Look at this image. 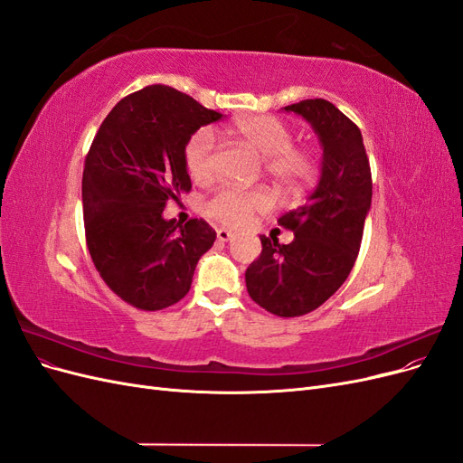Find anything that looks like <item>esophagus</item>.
Returning a JSON list of instances; mask_svg holds the SVG:
<instances>
[{"mask_svg": "<svg viewBox=\"0 0 463 463\" xmlns=\"http://www.w3.org/2000/svg\"><path fill=\"white\" fill-rule=\"evenodd\" d=\"M216 237H218L220 241H230L232 237H233V233L230 230H226V228H218L216 230Z\"/></svg>", "mask_w": 463, "mask_h": 463, "instance_id": "1", "label": "esophagus"}]
</instances>
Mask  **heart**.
Returning a JSON list of instances; mask_svg holds the SVG:
<instances>
[{
    "mask_svg": "<svg viewBox=\"0 0 463 463\" xmlns=\"http://www.w3.org/2000/svg\"><path fill=\"white\" fill-rule=\"evenodd\" d=\"M232 133L247 146L262 154L264 170L282 187L296 189L315 175L317 164L313 154L293 146V131L289 125L270 114H250L235 119ZM184 160L191 179L204 184L213 179L216 164L214 135L208 128L194 131L185 143ZM272 204V197L264 189L222 187L210 197L203 210L223 226H245L250 216L264 213Z\"/></svg>",
    "mask_w": 463,
    "mask_h": 463,
    "instance_id": "1",
    "label": "heart"
}]
</instances>
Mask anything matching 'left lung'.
<instances>
[{"instance_id": "left-lung-1", "label": "left lung", "mask_w": 463, "mask_h": 463, "mask_svg": "<svg viewBox=\"0 0 463 463\" xmlns=\"http://www.w3.org/2000/svg\"><path fill=\"white\" fill-rule=\"evenodd\" d=\"M313 125L322 170L305 204L278 218L293 241L260 235L262 250L245 272L250 299L276 317L311 313L352 272L371 208V165L357 125L332 102L313 98L284 108Z\"/></svg>"}]
</instances>
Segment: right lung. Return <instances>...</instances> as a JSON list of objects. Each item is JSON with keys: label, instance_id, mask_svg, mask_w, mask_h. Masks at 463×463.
<instances>
[{"label": "right lung", "instance_id": "1", "mask_svg": "<svg viewBox=\"0 0 463 463\" xmlns=\"http://www.w3.org/2000/svg\"><path fill=\"white\" fill-rule=\"evenodd\" d=\"M222 114L165 85L137 90L109 111L82 172V213L90 259L106 286L141 311L184 299L216 232L201 218L164 220L191 191L187 138Z\"/></svg>", "mask_w": 463, "mask_h": 463}]
</instances>
